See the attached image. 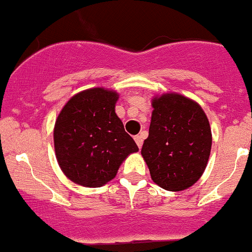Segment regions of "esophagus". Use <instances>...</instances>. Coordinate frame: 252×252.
<instances>
[{
  "mask_svg": "<svg viewBox=\"0 0 252 252\" xmlns=\"http://www.w3.org/2000/svg\"><path fill=\"white\" fill-rule=\"evenodd\" d=\"M134 141H136L138 148H141L142 144H143V136L142 134H138V136H134Z\"/></svg>",
  "mask_w": 252,
  "mask_h": 252,
  "instance_id": "34e87169",
  "label": "esophagus"
}]
</instances>
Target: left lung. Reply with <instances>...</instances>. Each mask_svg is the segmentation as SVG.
<instances>
[{
  "mask_svg": "<svg viewBox=\"0 0 252 252\" xmlns=\"http://www.w3.org/2000/svg\"><path fill=\"white\" fill-rule=\"evenodd\" d=\"M148 138L142 157L152 180L168 191L192 186L205 171L211 153L212 133L205 111L180 94L153 99Z\"/></svg>",
  "mask_w": 252,
  "mask_h": 252,
  "instance_id": "8db88e82",
  "label": "left lung"
}]
</instances>
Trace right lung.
I'll use <instances>...</instances> for the list:
<instances>
[{
  "label": "right lung",
  "instance_id": "obj_1",
  "mask_svg": "<svg viewBox=\"0 0 252 252\" xmlns=\"http://www.w3.org/2000/svg\"><path fill=\"white\" fill-rule=\"evenodd\" d=\"M119 95L104 88L76 94L55 124L59 165L78 185L99 188L115 178L128 154L138 151L115 113Z\"/></svg>",
  "mask_w": 252,
  "mask_h": 252
}]
</instances>
